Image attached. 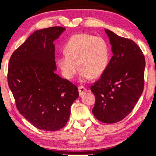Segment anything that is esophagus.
Returning <instances> with one entry per match:
<instances>
[{
    "label": "esophagus",
    "mask_w": 156,
    "mask_h": 156,
    "mask_svg": "<svg viewBox=\"0 0 156 156\" xmlns=\"http://www.w3.org/2000/svg\"><path fill=\"white\" fill-rule=\"evenodd\" d=\"M78 89H79V92H80V96H82L84 94L85 91H87L86 87H84V86H79Z\"/></svg>",
    "instance_id": "34e87169"
}]
</instances>
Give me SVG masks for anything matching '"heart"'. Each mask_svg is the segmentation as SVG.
<instances>
[{
    "label": "heart",
    "mask_w": 156,
    "mask_h": 156,
    "mask_svg": "<svg viewBox=\"0 0 156 156\" xmlns=\"http://www.w3.org/2000/svg\"><path fill=\"white\" fill-rule=\"evenodd\" d=\"M64 52L65 55L59 57L57 62L63 75L68 80L75 75L77 66L83 81L99 77L105 72L109 62V46L101 36L75 34L68 40Z\"/></svg>",
    "instance_id": "heart-1"
}]
</instances>
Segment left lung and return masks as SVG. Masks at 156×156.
Instances as JSON below:
<instances>
[{"instance_id":"obj_1","label":"left lung","mask_w":156,"mask_h":156,"mask_svg":"<svg viewBox=\"0 0 156 156\" xmlns=\"http://www.w3.org/2000/svg\"><path fill=\"white\" fill-rule=\"evenodd\" d=\"M113 56L99 80L91 86L96 101L92 113L105 123L119 122L137 103L144 87V55L132 40L105 30Z\"/></svg>"}]
</instances>
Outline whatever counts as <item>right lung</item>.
I'll return each instance as SVG.
<instances>
[{"mask_svg":"<svg viewBox=\"0 0 156 156\" xmlns=\"http://www.w3.org/2000/svg\"><path fill=\"white\" fill-rule=\"evenodd\" d=\"M65 28L50 27L32 34L9 60L8 83L20 114L38 129L55 131L69 120L78 88L55 73L53 42Z\"/></svg>","mask_w":156,"mask_h":156,"instance_id":"1","label":"right lung"}]
</instances>
